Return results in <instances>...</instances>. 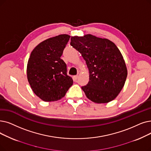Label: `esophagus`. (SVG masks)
<instances>
[{
    "instance_id": "esophagus-1",
    "label": "esophagus",
    "mask_w": 151,
    "mask_h": 151,
    "mask_svg": "<svg viewBox=\"0 0 151 151\" xmlns=\"http://www.w3.org/2000/svg\"><path fill=\"white\" fill-rule=\"evenodd\" d=\"M78 75L74 76V77H73V80H74V81H76L77 80V79H78Z\"/></svg>"
}]
</instances>
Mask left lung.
<instances>
[{"label": "left lung", "instance_id": "1", "mask_svg": "<svg viewBox=\"0 0 151 151\" xmlns=\"http://www.w3.org/2000/svg\"><path fill=\"white\" fill-rule=\"evenodd\" d=\"M70 45L81 54L89 71V81L81 88L96 103L112 101L120 93L127 76L120 50L107 39L91 35L71 37Z\"/></svg>", "mask_w": 151, "mask_h": 151}]
</instances>
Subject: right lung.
<instances>
[{
  "instance_id": "obj_1",
  "label": "right lung",
  "mask_w": 151,
  "mask_h": 151,
  "mask_svg": "<svg viewBox=\"0 0 151 151\" xmlns=\"http://www.w3.org/2000/svg\"><path fill=\"white\" fill-rule=\"evenodd\" d=\"M70 37L61 35L47 39L31 52L27 65L28 80L35 94L44 101L60 99L73 84L67 65L60 58Z\"/></svg>"
}]
</instances>
